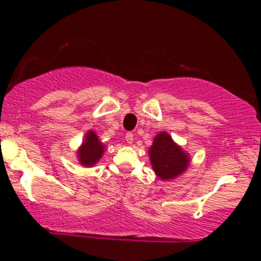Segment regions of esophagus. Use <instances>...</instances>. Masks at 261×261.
I'll return each mask as SVG.
<instances>
[{"label":"esophagus","instance_id":"1","mask_svg":"<svg viewBox=\"0 0 261 261\" xmlns=\"http://www.w3.org/2000/svg\"><path fill=\"white\" fill-rule=\"evenodd\" d=\"M125 139H126V142L128 143V145H131V143L134 142V135L131 133H127L126 136H125Z\"/></svg>","mask_w":261,"mask_h":261}]
</instances>
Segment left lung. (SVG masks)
Wrapping results in <instances>:
<instances>
[{
  "label": "left lung",
  "mask_w": 261,
  "mask_h": 261,
  "mask_svg": "<svg viewBox=\"0 0 261 261\" xmlns=\"http://www.w3.org/2000/svg\"><path fill=\"white\" fill-rule=\"evenodd\" d=\"M149 161L155 175L162 180H169L180 175L188 168L189 154L173 141L166 131L154 137L153 145L148 149Z\"/></svg>",
  "instance_id": "obj_1"
}]
</instances>
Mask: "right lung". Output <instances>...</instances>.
I'll use <instances>...</instances> for the list:
<instances>
[{
    "label": "right lung",
    "instance_id": "add662e5",
    "mask_svg": "<svg viewBox=\"0 0 261 261\" xmlns=\"http://www.w3.org/2000/svg\"><path fill=\"white\" fill-rule=\"evenodd\" d=\"M104 149H106V146L98 139L97 134L94 131L89 130L86 134L85 141H83L79 151H77L79 162L85 167H93L101 158Z\"/></svg>",
    "mask_w": 261,
    "mask_h": 261
}]
</instances>
